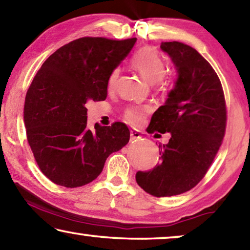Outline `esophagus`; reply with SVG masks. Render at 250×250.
<instances>
[{"label": "esophagus", "mask_w": 250, "mask_h": 250, "mask_svg": "<svg viewBox=\"0 0 250 250\" xmlns=\"http://www.w3.org/2000/svg\"><path fill=\"white\" fill-rule=\"evenodd\" d=\"M141 138V133L136 129H130V141H135Z\"/></svg>", "instance_id": "obj_1"}]
</instances>
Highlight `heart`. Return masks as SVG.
<instances>
[{"label": "heart", "mask_w": 250, "mask_h": 250, "mask_svg": "<svg viewBox=\"0 0 250 250\" xmlns=\"http://www.w3.org/2000/svg\"><path fill=\"white\" fill-rule=\"evenodd\" d=\"M130 64L141 74L144 79H146L151 83H164V71H165V63L160 53L156 51L154 48H143L140 51H137L133 58L130 59ZM118 78V70H114L110 74L108 82H107V87L108 89H113ZM149 112L147 107H129L125 110L124 118L132 125H140L144 121L146 114Z\"/></svg>", "instance_id": "obj_1"}]
</instances>
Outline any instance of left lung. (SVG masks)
I'll use <instances>...</instances> for the list:
<instances>
[{
    "label": "left lung",
    "instance_id": "1",
    "mask_svg": "<svg viewBox=\"0 0 250 250\" xmlns=\"http://www.w3.org/2000/svg\"><path fill=\"white\" fill-rule=\"evenodd\" d=\"M178 72L174 88L153 114L149 132L170 133L159 145L161 162L138 171L136 182L154 197H172L201 181L225 136L227 110L216 71L197 50L182 42H162Z\"/></svg>",
    "mask_w": 250,
    "mask_h": 250
}]
</instances>
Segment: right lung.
Instances as JSON below:
<instances>
[{"mask_svg": "<svg viewBox=\"0 0 250 250\" xmlns=\"http://www.w3.org/2000/svg\"><path fill=\"white\" fill-rule=\"evenodd\" d=\"M135 42L80 38L53 52L37 72L23 117L34 159L53 183L77 188L94 181L107 157L128 143L124 123L88 128L86 105L105 101L110 74Z\"/></svg>", "mask_w": 250, "mask_h": 250, "instance_id": "1", "label": "right lung"}]
</instances>
